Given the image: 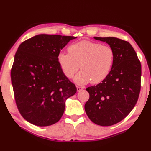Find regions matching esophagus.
<instances>
[{
  "mask_svg": "<svg viewBox=\"0 0 151 151\" xmlns=\"http://www.w3.org/2000/svg\"><path fill=\"white\" fill-rule=\"evenodd\" d=\"M76 89H77V91L80 92V91H81L82 90H83V89H84V88H83V87H80V86H77V87H76Z\"/></svg>",
  "mask_w": 151,
  "mask_h": 151,
  "instance_id": "esophagus-1",
  "label": "esophagus"
}]
</instances>
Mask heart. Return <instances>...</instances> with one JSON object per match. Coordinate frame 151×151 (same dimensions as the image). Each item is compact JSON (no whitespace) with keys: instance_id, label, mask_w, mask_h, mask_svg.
Masks as SVG:
<instances>
[{"instance_id":"heart-1","label":"heart","mask_w":151,"mask_h":151,"mask_svg":"<svg viewBox=\"0 0 151 151\" xmlns=\"http://www.w3.org/2000/svg\"><path fill=\"white\" fill-rule=\"evenodd\" d=\"M69 53L60 52L57 60L64 75L70 78L82 70L74 78L81 86L91 81L97 84L106 78L113 65L114 52L110 46L90 41H81L68 48Z\"/></svg>"}]
</instances>
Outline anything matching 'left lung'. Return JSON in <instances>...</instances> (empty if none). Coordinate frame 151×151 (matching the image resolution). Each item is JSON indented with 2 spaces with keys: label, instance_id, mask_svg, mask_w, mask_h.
Wrapping results in <instances>:
<instances>
[{
  "label": "left lung",
  "instance_id": "1",
  "mask_svg": "<svg viewBox=\"0 0 151 151\" xmlns=\"http://www.w3.org/2000/svg\"><path fill=\"white\" fill-rule=\"evenodd\" d=\"M94 39L104 41L112 48L114 61L104 81L86 88L89 99L84 108L94 123L111 126L126 117L135 106L141 89L142 66L128 41L114 37Z\"/></svg>",
  "mask_w": 151,
  "mask_h": 151
}]
</instances>
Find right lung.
Masks as SVG:
<instances>
[{
  "label": "right lung",
  "mask_w": 151,
  "mask_h": 151,
  "mask_svg": "<svg viewBox=\"0 0 151 151\" xmlns=\"http://www.w3.org/2000/svg\"><path fill=\"white\" fill-rule=\"evenodd\" d=\"M76 37L39 34L22 42L14 57L11 80L15 102L24 119L39 127L57 123L65 101L76 92L57 56Z\"/></svg>",
  "instance_id": "obj_1"
}]
</instances>
